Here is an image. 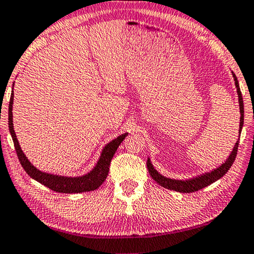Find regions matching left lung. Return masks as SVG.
Here are the masks:
<instances>
[{
	"label": "left lung",
	"instance_id": "1",
	"mask_svg": "<svg viewBox=\"0 0 254 254\" xmlns=\"http://www.w3.org/2000/svg\"><path fill=\"white\" fill-rule=\"evenodd\" d=\"M233 73V72H232ZM233 78H234L235 81V86H236V90H237V95H239V103H240V113H241V118H240V130L239 133H241L243 127V123H244V105H243V98H242V94H241V89L239 86V81H237L236 75L233 73ZM240 141V138H239ZM239 141L235 143L234 148H233V151L231 152V155L228 156V158L226 159V162L223 163L219 167L215 168L214 171L209 172V173H204L202 175L195 176V178L189 179V180H174V179H168L165 178L162 174H159L157 172L152 164L150 162V158H148L147 160V168L149 174L152 179H154L157 183L162 185V187L170 189V190L173 191H178V192H182V193H191V192H195L198 190H201V189L208 187L211 183L216 182L217 180H219L223 178V176L226 174L228 172L229 168L234 163V160L236 158L237 155V148H239Z\"/></svg>",
	"mask_w": 254,
	"mask_h": 254
}]
</instances>
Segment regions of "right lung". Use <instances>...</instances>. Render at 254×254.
<instances>
[{
	"label": "right lung",
	"instance_id": "obj_1",
	"mask_svg": "<svg viewBox=\"0 0 254 254\" xmlns=\"http://www.w3.org/2000/svg\"><path fill=\"white\" fill-rule=\"evenodd\" d=\"M12 104H13V91H12L11 94L9 103V130L12 136V140H13L19 162L23 167V170L26 171L27 174L29 175L31 179L36 180L40 184L45 185V187L51 189V190L59 193H81L94 191L103 184L104 181L107 178L108 172H110V164L113 156H114L115 151L118 150L121 142L126 139L127 133L120 135L116 139L112 140L111 142H108L106 146L104 147L96 166L92 168V171L87 173V174H84L82 176H76V178H67V176L48 174V173L37 170V168L28 160L26 155L23 154V151L21 150V147H20L17 135H15V132L13 130Z\"/></svg>",
	"mask_w": 254,
	"mask_h": 254
}]
</instances>
